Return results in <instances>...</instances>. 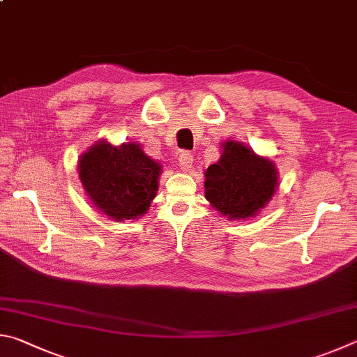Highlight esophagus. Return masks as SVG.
<instances>
[{
	"mask_svg": "<svg viewBox=\"0 0 357 357\" xmlns=\"http://www.w3.org/2000/svg\"><path fill=\"white\" fill-rule=\"evenodd\" d=\"M192 161H195V156H192V153H190V152H180V155H178V165H180V169H182V171H190L191 169V166H192Z\"/></svg>",
	"mask_w": 357,
	"mask_h": 357,
	"instance_id": "obj_1",
	"label": "esophagus"
}]
</instances>
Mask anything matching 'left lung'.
<instances>
[{
    "instance_id": "8db88e82",
    "label": "left lung",
    "mask_w": 357,
    "mask_h": 357,
    "mask_svg": "<svg viewBox=\"0 0 357 357\" xmlns=\"http://www.w3.org/2000/svg\"><path fill=\"white\" fill-rule=\"evenodd\" d=\"M205 197L230 220L257 215L276 191V169L240 142L224 144L221 160L205 172Z\"/></svg>"
}]
</instances>
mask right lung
<instances>
[{"instance_id": "obj_1", "label": "right lung", "mask_w": 357, "mask_h": 357, "mask_svg": "<svg viewBox=\"0 0 357 357\" xmlns=\"http://www.w3.org/2000/svg\"><path fill=\"white\" fill-rule=\"evenodd\" d=\"M161 166L136 144L100 142L81 156L79 178L92 202L116 221L146 213L158 191Z\"/></svg>"}]
</instances>
